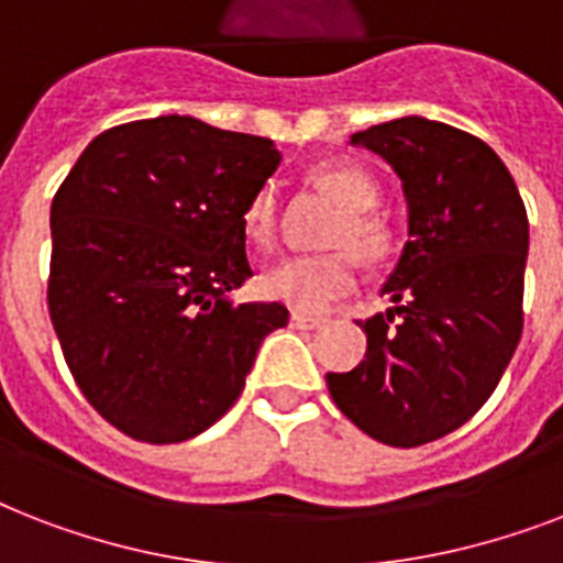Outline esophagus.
Segmentation results:
<instances>
[{"mask_svg": "<svg viewBox=\"0 0 563 563\" xmlns=\"http://www.w3.org/2000/svg\"><path fill=\"white\" fill-rule=\"evenodd\" d=\"M289 324L295 327V330H316V327L324 324V318L318 316H307V312H291Z\"/></svg>", "mask_w": 563, "mask_h": 563, "instance_id": "obj_1", "label": "esophagus"}]
</instances>
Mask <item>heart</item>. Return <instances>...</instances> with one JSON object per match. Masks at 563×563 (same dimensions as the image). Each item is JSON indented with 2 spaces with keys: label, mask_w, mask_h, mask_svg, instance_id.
I'll return each instance as SVG.
<instances>
[{
  "label": "heart",
  "mask_w": 563,
  "mask_h": 563,
  "mask_svg": "<svg viewBox=\"0 0 563 563\" xmlns=\"http://www.w3.org/2000/svg\"><path fill=\"white\" fill-rule=\"evenodd\" d=\"M309 187L330 198L339 207V219L330 233L335 251L316 256H289L265 268L260 289L265 298L280 300L298 312H321L333 300L356 289V256L362 263L376 265L394 251V228L383 212L376 210L379 184L356 163H321L307 175ZM245 236L260 247H272L277 239V198L272 189L247 201Z\"/></svg>",
  "instance_id": "heart-1"
}]
</instances>
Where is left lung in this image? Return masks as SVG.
I'll list each match as a JSON object with an SVG mask.
<instances>
[{"mask_svg":"<svg viewBox=\"0 0 563 563\" xmlns=\"http://www.w3.org/2000/svg\"><path fill=\"white\" fill-rule=\"evenodd\" d=\"M351 143L400 175L409 242L383 286L394 307L356 321L365 360L327 388L365 435L420 446L467 423L515 356L529 219L506 163L467 131L402 117Z\"/></svg>","mask_w":563,"mask_h":563,"instance_id":"obj_1","label":"left lung"}]
</instances>
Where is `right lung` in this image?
Listing matches in <instances>:
<instances>
[{"instance_id": "add662e5", "label": "right lung", "mask_w": 563, "mask_h": 563, "mask_svg": "<svg viewBox=\"0 0 563 563\" xmlns=\"http://www.w3.org/2000/svg\"><path fill=\"white\" fill-rule=\"evenodd\" d=\"M272 140L192 117L92 140L52 201L48 316L75 383L134 441L178 444L236 402L283 303H233L251 277L247 201Z\"/></svg>"}]
</instances>
